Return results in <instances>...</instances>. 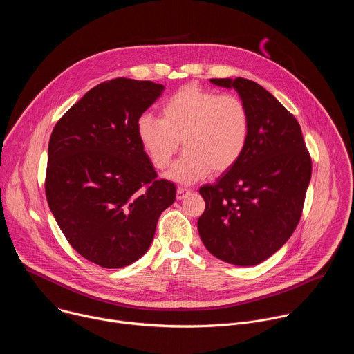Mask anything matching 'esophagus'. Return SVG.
<instances>
[{
  "label": "esophagus",
  "instance_id": "34e87169",
  "mask_svg": "<svg viewBox=\"0 0 354 354\" xmlns=\"http://www.w3.org/2000/svg\"><path fill=\"white\" fill-rule=\"evenodd\" d=\"M190 193H192V190H190V189H186V187H178V190H176V197H178L179 200H182V198L187 197Z\"/></svg>",
  "mask_w": 354,
  "mask_h": 354
}]
</instances>
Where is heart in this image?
<instances>
[{
  "mask_svg": "<svg viewBox=\"0 0 354 354\" xmlns=\"http://www.w3.org/2000/svg\"><path fill=\"white\" fill-rule=\"evenodd\" d=\"M250 113L236 95L185 85L161 106V119L142 113L137 138L149 161L165 169L182 145L186 148L169 178L192 183L213 171L228 172L243 157L250 138Z\"/></svg>",
  "mask_w": 354,
  "mask_h": 354,
  "instance_id": "1",
  "label": "heart"
}]
</instances>
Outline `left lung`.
<instances>
[{"label":"left lung","mask_w":354,"mask_h":354,"mask_svg":"<svg viewBox=\"0 0 354 354\" xmlns=\"http://www.w3.org/2000/svg\"><path fill=\"white\" fill-rule=\"evenodd\" d=\"M210 81L236 89L252 126L239 162L214 185L200 187L206 209L197 228L216 258L255 266L292 235L311 179V156L297 119L263 86L246 78Z\"/></svg>","instance_id":"8db88e82"}]
</instances>
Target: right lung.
I'll return each instance as SVG.
<instances>
[{
    "label": "right lung",
    "instance_id": "obj_1",
    "mask_svg": "<svg viewBox=\"0 0 354 354\" xmlns=\"http://www.w3.org/2000/svg\"><path fill=\"white\" fill-rule=\"evenodd\" d=\"M162 91L153 81H105L74 104L50 136L48 207L70 245L100 268L140 259L176 198L175 185L157 179L136 133L137 119Z\"/></svg>",
    "mask_w": 354,
    "mask_h": 354
}]
</instances>
